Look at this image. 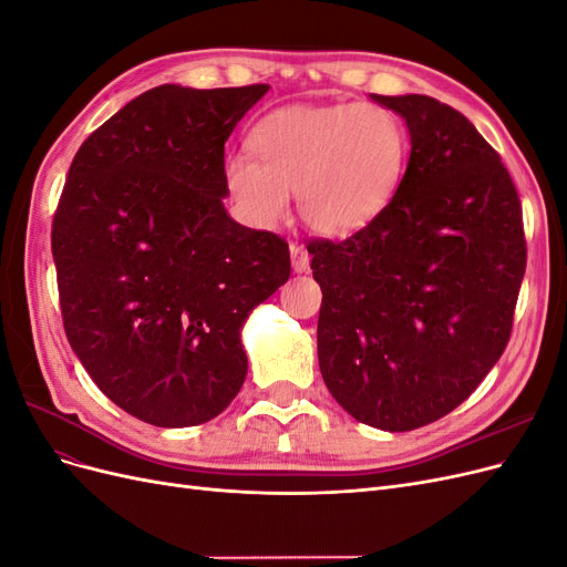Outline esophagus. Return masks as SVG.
Instances as JSON below:
<instances>
[{"mask_svg": "<svg viewBox=\"0 0 567 567\" xmlns=\"http://www.w3.org/2000/svg\"><path fill=\"white\" fill-rule=\"evenodd\" d=\"M290 262H293V271L302 274V271L310 269V252H307L298 244H290Z\"/></svg>", "mask_w": 567, "mask_h": 567, "instance_id": "obj_1", "label": "esophagus"}]
</instances>
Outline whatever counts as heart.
<instances>
[{
    "label": "heart",
    "mask_w": 567,
    "mask_h": 567,
    "mask_svg": "<svg viewBox=\"0 0 567 567\" xmlns=\"http://www.w3.org/2000/svg\"><path fill=\"white\" fill-rule=\"evenodd\" d=\"M250 151L221 167L248 225L271 229L296 192L298 215L321 236L367 229L394 198L406 165L402 120L379 104L284 106L250 130Z\"/></svg>",
    "instance_id": "heart-1"
}]
</instances>
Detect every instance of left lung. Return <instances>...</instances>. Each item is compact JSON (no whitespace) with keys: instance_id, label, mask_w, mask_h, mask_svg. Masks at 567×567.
<instances>
[{"instance_id":"1","label":"left lung","mask_w":567,"mask_h":567,"mask_svg":"<svg viewBox=\"0 0 567 567\" xmlns=\"http://www.w3.org/2000/svg\"><path fill=\"white\" fill-rule=\"evenodd\" d=\"M371 99L404 117L406 173L373 225L307 252L326 388L352 419L404 433L447 416L499 362L527 248L516 186L466 115L423 94Z\"/></svg>"}]
</instances>
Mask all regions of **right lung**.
<instances>
[{
	"label": "right lung",
	"mask_w": 567,
	"mask_h": 567,
	"mask_svg": "<svg viewBox=\"0 0 567 567\" xmlns=\"http://www.w3.org/2000/svg\"><path fill=\"white\" fill-rule=\"evenodd\" d=\"M269 84H161L92 132L54 215L68 342L99 390L158 427L219 416L241 390L248 315L290 277L284 238L234 221L225 142Z\"/></svg>",
	"instance_id": "1"
}]
</instances>
